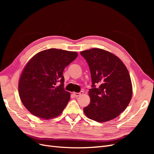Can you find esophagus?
Listing matches in <instances>:
<instances>
[{"mask_svg": "<svg viewBox=\"0 0 154 154\" xmlns=\"http://www.w3.org/2000/svg\"><path fill=\"white\" fill-rule=\"evenodd\" d=\"M83 94V91H81L80 92H74V95L76 97H78L81 95H82Z\"/></svg>", "mask_w": 154, "mask_h": 154, "instance_id": "esophagus-1", "label": "esophagus"}]
</instances>
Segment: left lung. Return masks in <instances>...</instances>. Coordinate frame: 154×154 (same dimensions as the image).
I'll return each instance as SVG.
<instances>
[{"label": "left lung", "instance_id": "8db88e82", "mask_svg": "<svg viewBox=\"0 0 154 154\" xmlns=\"http://www.w3.org/2000/svg\"><path fill=\"white\" fill-rule=\"evenodd\" d=\"M89 66L91 102L83 108L87 118L97 122L113 119L128 105L132 95L131 79L125 64L109 51L93 48L80 52Z\"/></svg>", "mask_w": 154, "mask_h": 154}]
</instances>
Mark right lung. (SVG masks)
Listing matches in <instances>:
<instances>
[{
    "mask_svg": "<svg viewBox=\"0 0 154 154\" xmlns=\"http://www.w3.org/2000/svg\"><path fill=\"white\" fill-rule=\"evenodd\" d=\"M78 53L49 49L35 54L26 64L18 83L22 103L30 112L44 119L57 117L70 100L64 89V69Z\"/></svg>",
    "mask_w": 154,
    "mask_h": 154,
    "instance_id": "obj_1",
    "label": "right lung"
}]
</instances>
